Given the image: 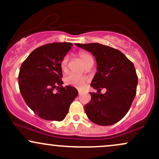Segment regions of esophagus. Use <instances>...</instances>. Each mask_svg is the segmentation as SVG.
Wrapping results in <instances>:
<instances>
[{
    "label": "esophagus",
    "instance_id": "34e87169",
    "mask_svg": "<svg viewBox=\"0 0 159 159\" xmlns=\"http://www.w3.org/2000/svg\"><path fill=\"white\" fill-rule=\"evenodd\" d=\"M81 92L80 90H78V95H79V96H80V95H81Z\"/></svg>",
    "mask_w": 159,
    "mask_h": 159
}]
</instances>
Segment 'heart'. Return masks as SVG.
I'll use <instances>...</instances> for the list:
<instances>
[{
  "label": "heart",
  "instance_id": "1",
  "mask_svg": "<svg viewBox=\"0 0 159 159\" xmlns=\"http://www.w3.org/2000/svg\"><path fill=\"white\" fill-rule=\"evenodd\" d=\"M78 56L81 60L84 63L86 66H87L90 63H93V58L89 52H80L78 53ZM69 57L68 55H66L63 57L61 62V68L62 71L66 72L68 69ZM87 78L84 76H80L74 73H69L65 77V82L68 85L74 86L79 89H82L84 87L86 82L87 81Z\"/></svg>",
  "mask_w": 159,
  "mask_h": 159
}]
</instances>
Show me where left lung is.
<instances>
[{"label":"left lung","instance_id":"1","mask_svg":"<svg viewBox=\"0 0 159 159\" xmlns=\"http://www.w3.org/2000/svg\"><path fill=\"white\" fill-rule=\"evenodd\" d=\"M78 47L91 52L97 64V72L91 87V100L84 106L87 117L99 125H111L121 120L130 109L136 95L138 75L132 61L120 51L99 43L80 44ZM102 88L107 90L99 94Z\"/></svg>","mask_w":159,"mask_h":159}]
</instances>
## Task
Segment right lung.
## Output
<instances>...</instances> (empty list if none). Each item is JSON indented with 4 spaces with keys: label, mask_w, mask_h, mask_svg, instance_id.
Here are the masks:
<instances>
[{
    "label": "right lung",
    "mask_w": 159,
    "mask_h": 159,
    "mask_svg": "<svg viewBox=\"0 0 159 159\" xmlns=\"http://www.w3.org/2000/svg\"><path fill=\"white\" fill-rule=\"evenodd\" d=\"M71 43H53L36 48L23 62L19 74L21 96L27 106L42 119L62 121L78 96L77 89L63 87L61 60Z\"/></svg>",
    "instance_id": "right-lung-1"
}]
</instances>
